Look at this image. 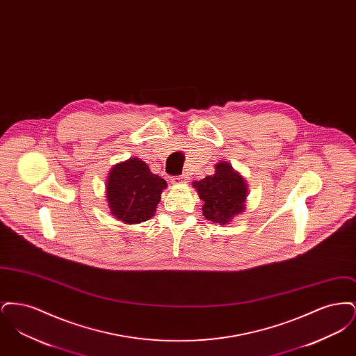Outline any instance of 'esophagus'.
<instances>
[{"mask_svg":"<svg viewBox=\"0 0 356 356\" xmlns=\"http://www.w3.org/2000/svg\"><path fill=\"white\" fill-rule=\"evenodd\" d=\"M170 181L173 184H180V183H186L188 181V176L186 175H180V176H173L170 179Z\"/></svg>","mask_w":356,"mask_h":356,"instance_id":"1","label":"esophagus"}]
</instances>
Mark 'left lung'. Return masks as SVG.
I'll return each instance as SVG.
<instances>
[{
  "mask_svg": "<svg viewBox=\"0 0 356 356\" xmlns=\"http://www.w3.org/2000/svg\"><path fill=\"white\" fill-rule=\"evenodd\" d=\"M213 176L195 181L203 200V215L208 220L227 224L235 215L243 212L247 197V184L227 163L216 164Z\"/></svg>",
  "mask_w": 356,
  "mask_h": 356,
  "instance_id": "left-lung-1",
  "label": "left lung"
}]
</instances>
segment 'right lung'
<instances>
[{"mask_svg":"<svg viewBox=\"0 0 356 356\" xmlns=\"http://www.w3.org/2000/svg\"><path fill=\"white\" fill-rule=\"evenodd\" d=\"M165 186V180L153 175L144 161L129 159L111 170L106 199L112 213L119 220L127 224L143 222L154 215Z\"/></svg>","mask_w":356,"mask_h":356,"instance_id":"1","label":"right lung"}]
</instances>
